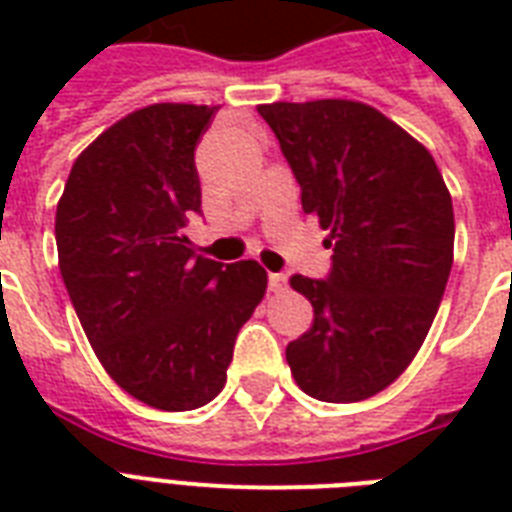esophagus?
I'll use <instances>...</instances> for the list:
<instances>
[{"label":"esophagus","instance_id":"34e87169","mask_svg":"<svg viewBox=\"0 0 512 512\" xmlns=\"http://www.w3.org/2000/svg\"><path fill=\"white\" fill-rule=\"evenodd\" d=\"M268 289L276 292V295L284 292V289H287V276H284V273H271V276H268Z\"/></svg>","mask_w":512,"mask_h":512}]
</instances>
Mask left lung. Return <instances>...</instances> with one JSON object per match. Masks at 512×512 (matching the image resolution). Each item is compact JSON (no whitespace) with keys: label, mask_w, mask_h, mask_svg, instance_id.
I'll return each mask as SVG.
<instances>
[{"label":"left lung","mask_w":512,"mask_h":512,"mask_svg":"<svg viewBox=\"0 0 512 512\" xmlns=\"http://www.w3.org/2000/svg\"><path fill=\"white\" fill-rule=\"evenodd\" d=\"M329 231L327 279L292 276L313 327L287 345L308 396L353 404L412 364L436 319L454 260V209L422 143L358 100L257 106Z\"/></svg>","instance_id":"8db88e82"}]
</instances>
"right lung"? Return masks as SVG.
I'll return each mask as SVG.
<instances>
[{
  "label": "right lung",
  "instance_id": "right-lung-1",
  "mask_svg": "<svg viewBox=\"0 0 512 512\" xmlns=\"http://www.w3.org/2000/svg\"><path fill=\"white\" fill-rule=\"evenodd\" d=\"M217 106L154 103L84 148L55 212L60 276L95 356L119 388L164 412L223 390L239 329L268 273L193 255L201 212L193 151Z\"/></svg>",
  "mask_w": 512,
  "mask_h": 512
}]
</instances>
